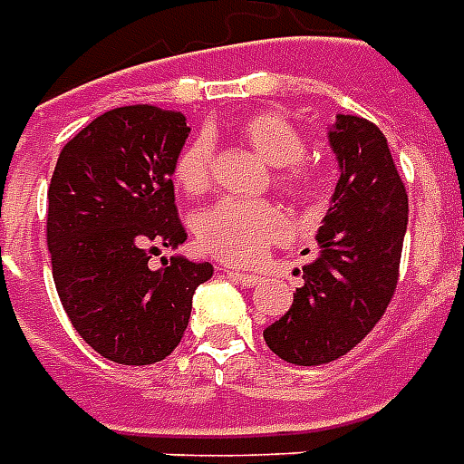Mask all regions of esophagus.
<instances>
[{"label":"esophagus","mask_w":464,"mask_h":464,"mask_svg":"<svg viewBox=\"0 0 464 464\" xmlns=\"http://www.w3.org/2000/svg\"><path fill=\"white\" fill-rule=\"evenodd\" d=\"M226 276L233 277V280H238L241 285L246 287H253V285H258L263 277L260 276H253V273H246V270H226Z\"/></svg>","instance_id":"34e87169"}]
</instances>
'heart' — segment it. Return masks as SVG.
Instances as JSON below:
<instances>
[{
	"mask_svg": "<svg viewBox=\"0 0 464 464\" xmlns=\"http://www.w3.org/2000/svg\"><path fill=\"white\" fill-rule=\"evenodd\" d=\"M236 137L256 150L276 169V187L297 201H310L319 191V174L307 160V145L300 127L283 112L260 110L233 127ZM214 142L208 135H194L184 142L174 160V179L187 194L198 197L214 179ZM293 231V221L283 206L273 201H243L221 198L204 208L194 221L198 248L211 258L233 266H248L258 260L270 246L285 241Z\"/></svg>",
	"mask_w": 464,
	"mask_h": 464,
	"instance_id": "1",
	"label": "heart"
}]
</instances>
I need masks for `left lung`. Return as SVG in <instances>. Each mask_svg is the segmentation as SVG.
Returning a JSON list of instances; mask_svg holds the SVG:
<instances>
[{
	"instance_id": "left-lung-1",
	"label": "left lung",
	"mask_w": 464,
	"mask_h": 464,
	"mask_svg": "<svg viewBox=\"0 0 464 464\" xmlns=\"http://www.w3.org/2000/svg\"><path fill=\"white\" fill-rule=\"evenodd\" d=\"M339 184L317 233L319 256L302 267L290 310L263 332L280 359L319 366L354 349L396 293L408 194L379 127L337 115L329 130Z\"/></svg>"
}]
</instances>
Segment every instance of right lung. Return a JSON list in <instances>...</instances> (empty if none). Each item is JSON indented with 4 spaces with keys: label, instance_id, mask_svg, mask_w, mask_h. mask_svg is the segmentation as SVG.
I'll use <instances>...</instances> for the list:
<instances>
[{
    "label": "right lung",
    "instance_id": "1",
    "mask_svg": "<svg viewBox=\"0 0 464 464\" xmlns=\"http://www.w3.org/2000/svg\"><path fill=\"white\" fill-rule=\"evenodd\" d=\"M187 118L125 105L95 118L61 150L49 187L46 243L58 297L75 332L125 366L169 356L184 337L191 295L211 263L150 258L187 241L174 206V160Z\"/></svg>",
    "mask_w": 464,
    "mask_h": 464
}]
</instances>
